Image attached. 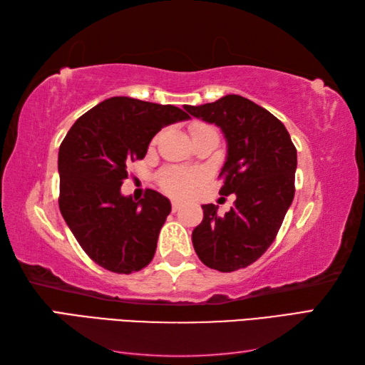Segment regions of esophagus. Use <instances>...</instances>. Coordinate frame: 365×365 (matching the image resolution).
Masks as SVG:
<instances>
[{
	"instance_id": "obj_1",
	"label": "esophagus",
	"mask_w": 365,
	"mask_h": 365,
	"mask_svg": "<svg viewBox=\"0 0 365 365\" xmlns=\"http://www.w3.org/2000/svg\"><path fill=\"white\" fill-rule=\"evenodd\" d=\"M180 207H182V204L178 202V200H173V212H174V213L180 210Z\"/></svg>"
}]
</instances>
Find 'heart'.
Returning a JSON list of instances; mask_svg holds the SVG:
<instances>
[{"label":"heart","instance_id":"1","mask_svg":"<svg viewBox=\"0 0 365 365\" xmlns=\"http://www.w3.org/2000/svg\"><path fill=\"white\" fill-rule=\"evenodd\" d=\"M208 128L207 125H195L192 127V135L197 131ZM199 182V175L195 173H188V170L182 169H169L160 178V185L163 191H166L170 196L185 197L191 195V191Z\"/></svg>","mask_w":365,"mask_h":365}]
</instances>
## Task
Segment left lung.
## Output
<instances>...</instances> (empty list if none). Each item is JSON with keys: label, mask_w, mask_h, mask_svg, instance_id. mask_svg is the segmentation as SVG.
Instances as JSON below:
<instances>
[{"label": "left lung", "mask_w": 365, "mask_h": 365, "mask_svg": "<svg viewBox=\"0 0 365 365\" xmlns=\"http://www.w3.org/2000/svg\"><path fill=\"white\" fill-rule=\"evenodd\" d=\"M183 108L221 128L227 157L220 195L237 197L224 216L216 213L218 205H202L204 220L192 230V246L208 268L222 273L246 268L274 242L292 205L297 147L281 120L242 96Z\"/></svg>", "instance_id": "1"}]
</instances>
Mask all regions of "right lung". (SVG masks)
<instances>
[{
	"label": "right lung",
	"instance_id": "add662e5",
	"mask_svg": "<svg viewBox=\"0 0 365 365\" xmlns=\"http://www.w3.org/2000/svg\"><path fill=\"white\" fill-rule=\"evenodd\" d=\"M190 115L173 105L111 97L68 130L59 147V210L83 251L113 273L130 274L153 259L170 202L147 190L122 196L127 165L143 160L152 138Z\"/></svg>",
	"mask_w": 365,
	"mask_h": 365
}]
</instances>
